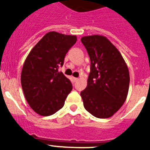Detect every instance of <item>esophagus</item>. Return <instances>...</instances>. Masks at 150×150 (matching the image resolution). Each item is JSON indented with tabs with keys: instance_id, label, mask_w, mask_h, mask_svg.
<instances>
[{
	"instance_id": "esophagus-1",
	"label": "esophagus",
	"mask_w": 150,
	"mask_h": 150,
	"mask_svg": "<svg viewBox=\"0 0 150 150\" xmlns=\"http://www.w3.org/2000/svg\"><path fill=\"white\" fill-rule=\"evenodd\" d=\"M73 80H74V82H76V81H78V80H79V79H78V78L73 77Z\"/></svg>"
}]
</instances>
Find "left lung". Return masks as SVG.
I'll return each mask as SVG.
<instances>
[{
	"label": "left lung",
	"instance_id": "1",
	"mask_svg": "<svg viewBox=\"0 0 150 150\" xmlns=\"http://www.w3.org/2000/svg\"><path fill=\"white\" fill-rule=\"evenodd\" d=\"M82 43L91 61L87 86L81 92L85 109L98 118H108L128 96L130 76L121 53L103 36H83Z\"/></svg>",
	"mask_w": 150,
	"mask_h": 150
}]
</instances>
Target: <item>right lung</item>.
I'll list each match as a JSON object with an SVG mask.
<instances>
[{
	"instance_id": "right-lung-1",
	"label": "right lung",
	"mask_w": 150,
	"mask_h": 150,
	"mask_svg": "<svg viewBox=\"0 0 150 150\" xmlns=\"http://www.w3.org/2000/svg\"><path fill=\"white\" fill-rule=\"evenodd\" d=\"M77 41L76 36L57 32L46 34L29 52L23 64L21 83L30 107L41 116L61 109L72 90L70 80L58 68Z\"/></svg>"
}]
</instances>
